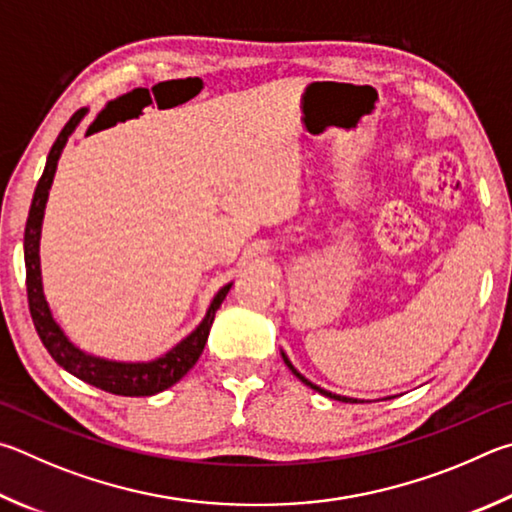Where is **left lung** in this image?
Here are the masks:
<instances>
[{
	"label": "left lung",
	"mask_w": 512,
	"mask_h": 512,
	"mask_svg": "<svg viewBox=\"0 0 512 512\" xmlns=\"http://www.w3.org/2000/svg\"><path fill=\"white\" fill-rule=\"evenodd\" d=\"M283 360H285V364H288L290 366V369H292V373L294 375H297V378L303 382V384H308V387L310 389H315V391H319V393H324V396H328V398H335V400H342V402H357V400H351V398H342V396H335V393H328V391H324V389H321V387H317V384H312L310 380H306V378H303V375L297 371V369H294V366L288 362V357H283Z\"/></svg>",
	"instance_id": "8db88e82"
}]
</instances>
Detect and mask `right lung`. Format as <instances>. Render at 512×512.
<instances>
[{
    "instance_id": "1",
    "label": "right lung",
    "mask_w": 512,
    "mask_h": 512,
    "mask_svg": "<svg viewBox=\"0 0 512 512\" xmlns=\"http://www.w3.org/2000/svg\"><path fill=\"white\" fill-rule=\"evenodd\" d=\"M87 107H80L78 112L67 121L65 128L60 130L58 139L53 141L49 150L47 166H44V173L40 177L38 186H35L33 202L29 209V220H26L24 229V263H26V299H29V310L33 326L38 330L44 348H47L49 355L56 360L62 369L76 375L78 380L87 384H94L96 389H103L107 393H114V396H130V398H141V396H155V393L173 387L184 375L193 369V364L200 360L204 351L206 337H209L211 324L215 319V310L220 308V303L227 297L231 288L224 285V288L215 294L209 312L200 326H197L191 335H188L184 342H179L173 351H168L164 357H159L155 362L146 364H123V362H107L98 360V357L85 355L83 351L69 342L65 333L58 328L56 321H53L47 301H44L42 294V279H40V227H42V215H44V204H47V195L53 182V173H56L58 157L62 148H65L67 137L83 119Z\"/></svg>"
}]
</instances>
